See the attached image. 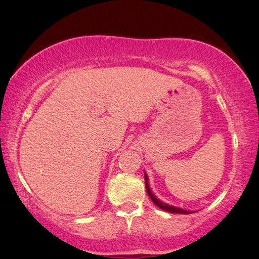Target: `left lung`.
<instances>
[{"instance_id": "8db88e82", "label": "left lung", "mask_w": 259, "mask_h": 259, "mask_svg": "<svg viewBox=\"0 0 259 259\" xmlns=\"http://www.w3.org/2000/svg\"><path fill=\"white\" fill-rule=\"evenodd\" d=\"M144 180H145V189H147V192H148L149 197L151 198V201L154 202L155 205H157L158 207H161L162 210L167 211V212H170V213H184V214H188V213H194L195 212V211L184 210V209H182V207H177V206L170 205V204H166L164 202L159 201V199L156 197L154 194H152V191H151V189H150V185H149L148 175L145 174V171H144Z\"/></svg>"}]
</instances>
